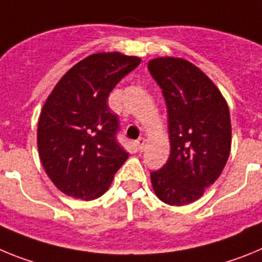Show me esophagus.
<instances>
[{
	"mask_svg": "<svg viewBox=\"0 0 262 262\" xmlns=\"http://www.w3.org/2000/svg\"><path fill=\"white\" fill-rule=\"evenodd\" d=\"M136 147H138V151L143 152V149H144L145 147V139H138V140H136Z\"/></svg>",
	"mask_w": 262,
	"mask_h": 262,
	"instance_id": "obj_1",
	"label": "esophagus"
}]
</instances>
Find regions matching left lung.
Returning <instances> with one entry per match:
<instances>
[{"instance_id":"left-lung-1","label":"left lung","mask_w":262,"mask_h":262,"mask_svg":"<svg viewBox=\"0 0 262 262\" xmlns=\"http://www.w3.org/2000/svg\"><path fill=\"white\" fill-rule=\"evenodd\" d=\"M148 69L163 90L170 140L168 161L151 173L152 187L166 205H190L219 178L230 156V108L193 62L163 56L152 59Z\"/></svg>"}]
</instances>
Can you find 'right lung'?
I'll list each match as a JSON object with an SVG mask.
<instances>
[{
	"label": "right lung",
	"mask_w": 262,
	"mask_h": 262,
	"mask_svg": "<svg viewBox=\"0 0 262 262\" xmlns=\"http://www.w3.org/2000/svg\"><path fill=\"white\" fill-rule=\"evenodd\" d=\"M140 57L89 55L62 76L38 122V151L52 184L68 196L96 200L107 191L128 154L117 142L118 118L107 98Z\"/></svg>",
	"instance_id": "right-lung-1"
}]
</instances>
